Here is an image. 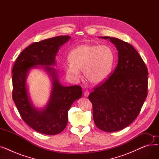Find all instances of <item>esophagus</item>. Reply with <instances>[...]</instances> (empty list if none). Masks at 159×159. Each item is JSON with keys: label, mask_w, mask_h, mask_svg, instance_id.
I'll use <instances>...</instances> for the list:
<instances>
[{"label": "esophagus", "mask_w": 159, "mask_h": 159, "mask_svg": "<svg viewBox=\"0 0 159 159\" xmlns=\"http://www.w3.org/2000/svg\"><path fill=\"white\" fill-rule=\"evenodd\" d=\"M89 91H86L85 92H84V97H88L89 96Z\"/></svg>", "instance_id": "esophagus-1"}]
</instances>
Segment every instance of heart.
<instances>
[{
  "label": "heart",
  "instance_id": "1",
  "mask_svg": "<svg viewBox=\"0 0 159 159\" xmlns=\"http://www.w3.org/2000/svg\"><path fill=\"white\" fill-rule=\"evenodd\" d=\"M114 60L111 48L105 45L83 44L73 49L68 55L70 64L65 68L68 76L75 80L83 70L86 79L92 85H99L109 76Z\"/></svg>",
  "mask_w": 159,
  "mask_h": 159
}]
</instances>
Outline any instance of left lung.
Returning <instances> with one entry per match:
<instances>
[{"label": "left lung", "mask_w": 159, "mask_h": 159, "mask_svg": "<svg viewBox=\"0 0 159 159\" xmlns=\"http://www.w3.org/2000/svg\"><path fill=\"white\" fill-rule=\"evenodd\" d=\"M109 39L118 51V64L110 78L88 97L97 127L104 131L121 130L132 123L148 95L147 67L136 49L119 39Z\"/></svg>", "instance_id": "left-lung-1"}]
</instances>
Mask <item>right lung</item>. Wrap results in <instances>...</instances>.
I'll return each instance as SVG.
<instances>
[{
  "instance_id": "obj_1",
  "label": "right lung",
  "mask_w": 159,
  "mask_h": 159,
  "mask_svg": "<svg viewBox=\"0 0 159 159\" xmlns=\"http://www.w3.org/2000/svg\"><path fill=\"white\" fill-rule=\"evenodd\" d=\"M70 39L67 35L57 36L33 43L23 50L13 66V101L23 120L43 134L54 135L62 132L68 124L70 108L76 100L82 97V88L62 86L58 71L52 67L56 65L58 49ZM33 68L43 69L52 81L49 100L43 108L34 107L28 92L27 79Z\"/></svg>"
}]
</instances>
